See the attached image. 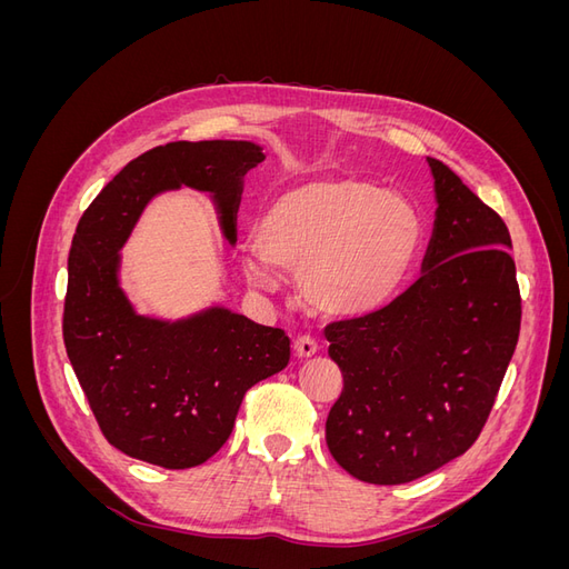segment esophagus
I'll use <instances>...</instances> for the list:
<instances>
[{
	"label": "esophagus",
	"mask_w": 569,
	"mask_h": 569,
	"mask_svg": "<svg viewBox=\"0 0 569 569\" xmlns=\"http://www.w3.org/2000/svg\"><path fill=\"white\" fill-rule=\"evenodd\" d=\"M318 351V341L308 335H301L295 339V353L299 358H311Z\"/></svg>",
	"instance_id": "34e87169"
}]
</instances>
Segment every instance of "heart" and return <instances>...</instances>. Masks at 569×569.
Returning <instances> with one entry per match:
<instances>
[{
	"mask_svg": "<svg viewBox=\"0 0 569 569\" xmlns=\"http://www.w3.org/2000/svg\"><path fill=\"white\" fill-rule=\"evenodd\" d=\"M425 226L406 197L363 176H322L274 194L253 222L244 270L270 284L272 266L297 268L316 313L360 318L385 308L416 266Z\"/></svg>",
	"mask_w": 569,
	"mask_h": 569,
	"instance_id": "b5f03b06",
	"label": "heart"
}]
</instances>
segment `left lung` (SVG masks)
Listing matches in <instances>:
<instances>
[{"mask_svg": "<svg viewBox=\"0 0 569 569\" xmlns=\"http://www.w3.org/2000/svg\"><path fill=\"white\" fill-rule=\"evenodd\" d=\"M427 161L439 206L420 280L380 311L325 327L343 377L325 441L368 485H406L468 451L520 337L503 218L449 166Z\"/></svg>", "mask_w": 569, "mask_h": 569, "instance_id": "left-lung-1", "label": "left lung"}]
</instances>
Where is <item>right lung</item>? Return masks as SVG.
<instances>
[{"label":"right lung","instance_id":"add662e5","mask_svg":"<svg viewBox=\"0 0 569 569\" xmlns=\"http://www.w3.org/2000/svg\"><path fill=\"white\" fill-rule=\"evenodd\" d=\"M253 142H170L132 159L84 209L63 301V343L94 420L111 446L168 470L194 468L228 441L244 393L289 363V337L228 308L180 322L137 316L118 287V249L147 201L194 187L216 201L234 244Z\"/></svg>","mask_w":569,"mask_h":569}]
</instances>
